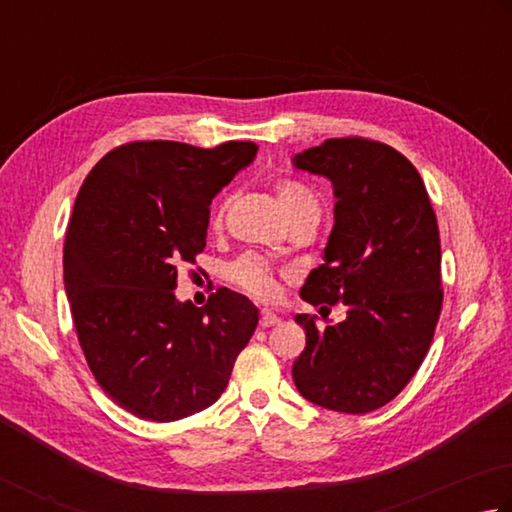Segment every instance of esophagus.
<instances>
[{
  "label": "esophagus",
  "mask_w": 512,
  "mask_h": 512,
  "mask_svg": "<svg viewBox=\"0 0 512 512\" xmlns=\"http://www.w3.org/2000/svg\"><path fill=\"white\" fill-rule=\"evenodd\" d=\"M275 324H280V318L273 311H262V315H259V327L262 329H268V327H275Z\"/></svg>",
  "instance_id": "34e87169"
}]
</instances>
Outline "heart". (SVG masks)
Instances as JSON below:
<instances>
[{
  "label": "heart",
  "mask_w": 512,
  "mask_h": 512,
  "mask_svg": "<svg viewBox=\"0 0 512 512\" xmlns=\"http://www.w3.org/2000/svg\"><path fill=\"white\" fill-rule=\"evenodd\" d=\"M273 190H275L277 206H280V210L284 212V217L288 221L300 217L302 212L318 210V201H315L313 192L300 181L280 179L275 181ZM226 206L228 203H221V208L217 210V217L212 221V226L217 230L221 228V224H224ZM228 277L232 284L244 288L246 293L259 297V300H271V297H275L277 293V271L266 262V259L257 255H244L235 259V262L228 266Z\"/></svg>",
  "instance_id": "1"
}]
</instances>
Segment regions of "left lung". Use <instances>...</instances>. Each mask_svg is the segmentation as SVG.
Wrapping results in <instances>:
<instances>
[{
    "instance_id": "obj_1",
    "label": "left lung",
    "mask_w": 512,
    "mask_h": 512,
    "mask_svg": "<svg viewBox=\"0 0 512 512\" xmlns=\"http://www.w3.org/2000/svg\"><path fill=\"white\" fill-rule=\"evenodd\" d=\"M293 165L327 176L336 197L324 264L300 295L347 304V318L324 329L315 315H295L306 331L295 387L333 412H374L410 383L434 338L443 304L436 215L421 174L385 143L329 138Z\"/></svg>"
}]
</instances>
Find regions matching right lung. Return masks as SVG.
I'll list each match as a JSON object with an SVG mask.
<instances>
[{
    "mask_svg": "<svg viewBox=\"0 0 512 512\" xmlns=\"http://www.w3.org/2000/svg\"><path fill=\"white\" fill-rule=\"evenodd\" d=\"M255 154L250 141H136L102 156L78 192L64 239L73 324L102 392L145 421L210 407L255 333L246 295L221 286L201 309L174 295L179 266L206 248L212 199Z\"/></svg>",
    "mask_w": 512,
    "mask_h": 512,
    "instance_id": "add662e5",
    "label": "right lung"
}]
</instances>
